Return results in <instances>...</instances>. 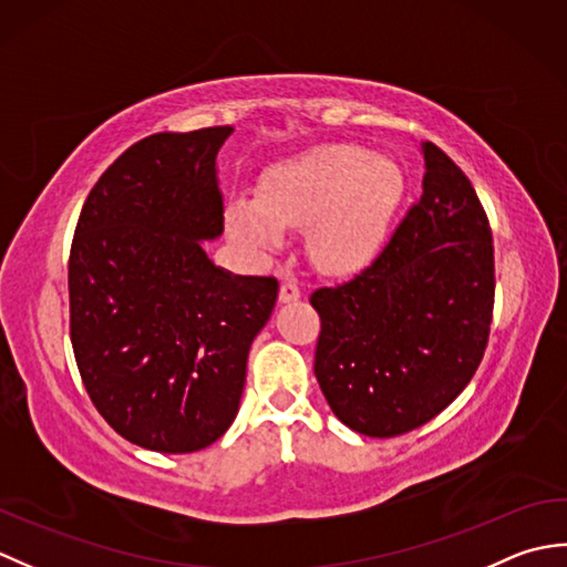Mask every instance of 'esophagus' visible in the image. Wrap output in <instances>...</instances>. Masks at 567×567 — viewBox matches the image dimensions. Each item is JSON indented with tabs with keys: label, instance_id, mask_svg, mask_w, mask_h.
<instances>
[{
	"label": "esophagus",
	"instance_id": "obj_1",
	"mask_svg": "<svg viewBox=\"0 0 567 567\" xmlns=\"http://www.w3.org/2000/svg\"><path fill=\"white\" fill-rule=\"evenodd\" d=\"M299 297H302V290H299L297 280H292V277H285L280 285V302L290 305V302H297Z\"/></svg>",
	"mask_w": 567,
	"mask_h": 567
}]
</instances>
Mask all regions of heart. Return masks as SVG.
<instances>
[{
    "instance_id": "heart-1",
    "label": "heart",
    "mask_w": 567,
    "mask_h": 567,
    "mask_svg": "<svg viewBox=\"0 0 567 567\" xmlns=\"http://www.w3.org/2000/svg\"><path fill=\"white\" fill-rule=\"evenodd\" d=\"M400 163L358 143H323L265 171L256 197L226 204V231L246 252L268 258L287 228L305 226L311 262L327 275L368 265L404 199Z\"/></svg>"
}]
</instances>
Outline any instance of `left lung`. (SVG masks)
<instances>
[{"label":"left lung","mask_w":567,"mask_h":567,"mask_svg":"<svg viewBox=\"0 0 567 567\" xmlns=\"http://www.w3.org/2000/svg\"><path fill=\"white\" fill-rule=\"evenodd\" d=\"M421 199L368 268L309 297L321 317L315 375L331 412L390 439L441 414L483 360L495 252L465 173L421 143Z\"/></svg>","instance_id":"1"}]
</instances>
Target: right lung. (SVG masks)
<instances>
[{
	"label": "right lung",
	"mask_w": 567,
	"mask_h": 567,
	"mask_svg": "<svg viewBox=\"0 0 567 567\" xmlns=\"http://www.w3.org/2000/svg\"><path fill=\"white\" fill-rule=\"evenodd\" d=\"M231 126L153 134L106 167L68 262L70 341L92 404L118 436L195 453L238 414L275 277L234 275L202 240L224 234L216 155Z\"/></svg>",
	"instance_id": "1"
}]
</instances>
